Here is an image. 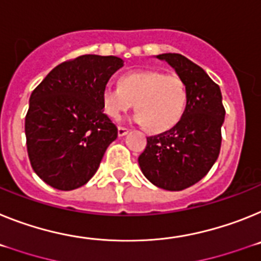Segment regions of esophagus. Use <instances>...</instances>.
<instances>
[{"mask_svg": "<svg viewBox=\"0 0 261 261\" xmlns=\"http://www.w3.org/2000/svg\"><path fill=\"white\" fill-rule=\"evenodd\" d=\"M127 133H128L127 127H123V126H119V127H118V135H119V137H123V135H126Z\"/></svg>", "mask_w": 261, "mask_h": 261, "instance_id": "obj_1", "label": "esophagus"}]
</instances>
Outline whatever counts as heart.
I'll use <instances>...</instances> for the list:
<instances>
[{
  "instance_id": "b5f03b06",
  "label": "heart",
  "mask_w": 261,
  "mask_h": 261,
  "mask_svg": "<svg viewBox=\"0 0 261 261\" xmlns=\"http://www.w3.org/2000/svg\"><path fill=\"white\" fill-rule=\"evenodd\" d=\"M103 112L119 119L135 105L134 119L152 133H163L176 126L185 112L188 88L178 74L160 71L128 72L119 79V87L106 85L101 93Z\"/></svg>"
}]
</instances>
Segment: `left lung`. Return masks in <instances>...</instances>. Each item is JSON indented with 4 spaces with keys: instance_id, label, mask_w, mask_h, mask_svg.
Returning <instances> with one entry per match:
<instances>
[{
    "instance_id": "1",
    "label": "left lung",
    "mask_w": 261,
    "mask_h": 261,
    "mask_svg": "<svg viewBox=\"0 0 261 261\" xmlns=\"http://www.w3.org/2000/svg\"><path fill=\"white\" fill-rule=\"evenodd\" d=\"M158 58L168 62L184 79L188 102L176 126L147 138L138 162L153 185L176 192L205 177L218 159L226 110L218 84L199 65L180 54H162Z\"/></svg>"
}]
</instances>
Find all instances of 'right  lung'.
I'll use <instances>...</instances> for the list:
<instances>
[{
    "label": "right lung",
    "instance_id": "right-lung-1",
    "mask_svg": "<svg viewBox=\"0 0 261 261\" xmlns=\"http://www.w3.org/2000/svg\"><path fill=\"white\" fill-rule=\"evenodd\" d=\"M122 67L117 56L81 55L54 68L33 90L24 118L27 153L49 187L73 190L87 184L117 139L101 93Z\"/></svg>",
    "mask_w": 261,
    "mask_h": 261
}]
</instances>
